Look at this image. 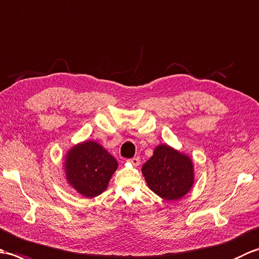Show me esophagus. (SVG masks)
Here are the masks:
<instances>
[{
    "instance_id": "1",
    "label": "esophagus",
    "mask_w": 259,
    "mask_h": 259,
    "mask_svg": "<svg viewBox=\"0 0 259 259\" xmlns=\"http://www.w3.org/2000/svg\"><path fill=\"white\" fill-rule=\"evenodd\" d=\"M128 162L129 163H133L134 166H139V164H140V158L139 157H134V158L129 159Z\"/></svg>"
}]
</instances>
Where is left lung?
<instances>
[{"instance_id":"left-lung-1","label":"left lung","mask_w":259,"mask_h":259,"mask_svg":"<svg viewBox=\"0 0 259 259\" xmlns=\"http://www.w3.org/2000/svg\"><path fill=\"white\" fill-rule=\"evenodd\" d=\"M149 189L164 200H178L195 183L191 158L167 144L158 145L153 155L141 168Z\"/></svg>"}]
</instances>
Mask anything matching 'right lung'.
Wrapping results in <instances>:
<instances>
[{
  "instance_id": "right-lung-1",
  "label": "right lung",
  "mask_w": 259,
  "mask_h": 259,
  "mask_svg": "<svg viewBox=\"0 0 259 259\" xmlns=\"http://www.w3.org/2000/svg\"><path fill=\"white\" fill-rule=\"evenodd\" d=\"M63 169L70 187L81 196L95 198L108 188L118 162L97 141L87 140L67 151Z\"/></svg>"
}]
</instances>
